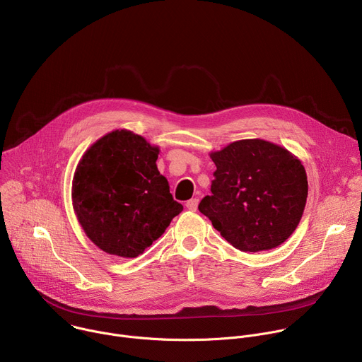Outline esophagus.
Segmentation results:
<instances>
[{
	"label": "esophagus",
	"mask_w": 362,
	"mask_h": 362,
	"mask_svg": "<svg viewBox=\"0 0 362 362\" xmlns=\"http://www.w3.org/2000/svg\"><path fill=\"white\" fill-rule=\"evenodd\" d=\"M198 202H199V199L198 198H191L189 201H187V208L189 209V211H197V208H198Z\"/></svg>",
	"instance_id": "34e87169"
}]
</instances>
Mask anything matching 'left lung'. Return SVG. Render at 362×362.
I'll return each instance as SVG.
<instances>
[{"label":"left lung","instance_id":"8db88e82","mask_svg":"<svg viewBox=\"0 0 362 362\" xmlns=\"http://www.w3.org/2000/svg\"><path fill=\"white\" fill-rule=\"evenodd\" d=\"M216 170L211 195L198 209L233 247L245 252L276 248L298 227L308 181L297 156L278 144L251 138L211 151Z\"/></svg>","mask_w":362,"mask_h":362}]
</instances>
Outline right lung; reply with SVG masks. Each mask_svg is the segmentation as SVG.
<instances>
[{
  "label": "right lung",
  "instance_id": "1",
  "mask_svg": "<svg viewBox=\"0 0 362 362\" xmlns=\"http://www.w3.org/2000/svg\"><path fill=\"white\" fill-rule=\"evenodd\" d=\"M160 148L114 129L84 153L72 178V206L86 235L104 252L135 258L158 240L182 205L157 168Z\"/></svg>",
  "mask_w": 362,
  "mask_h": 362
}]
</instances>
